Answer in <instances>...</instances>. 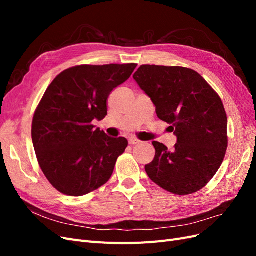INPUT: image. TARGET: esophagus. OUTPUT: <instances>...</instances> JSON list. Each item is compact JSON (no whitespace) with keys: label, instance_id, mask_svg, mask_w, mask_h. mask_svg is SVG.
<instances>
[{"label":"esophagus","instance_id":"obj_1","mask_svg":"<svg viewBox=\"0 0 256 256\" xmlns=\"http://www.w3.org/2000/svg\"><path fill=\"white\" fill-rule=\"evenodd\" d=\"M138 143H141V141H138V138H129V144L130 145H136V144H138Z\"/></svg>","mask_w":256,"mask_h":256}]
</instances>
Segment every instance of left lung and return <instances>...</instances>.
Returning a JSON list of instances; mask_svg holds the SVG:
<instances>
[{
  "mask_svg": "<svg viewBox=\"0 0 256 256\" xmlns=\"http://www.w3.org/2000/svg\"><path fill=\"white\" fill-rule=\"evenodd\" d=\"M134 79L177 138L173 152L152 142L156 154L145 166L147 175L174 194L200 190L219 170L228 148L221 98L202 76L184 67L142 65Z\"/></svg>",
  "mask_w": 256,
  "mask_h": 256,
  "instance_id": "1",
  "label": "left lung"
}]
</instances>
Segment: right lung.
Masks as SVG:
<instances>
[{"label":"right lung","mask_w":256,"mask_h":256,"mask_svg":"<svg viewBox=\"0 0 256 256\" xmlns=\"http://www.w3.org/2000/svg\"><path fill=\"white\" fill-rule=\"evenodd\" d=\"M136 67H72L46 90L33 118L32 141L42 171L60 192L81 196L110 180L128 141L106 136L92 122L106 118L108 97L130 78Z\"/></svg>","instance_id":"1"}]
</instances>
